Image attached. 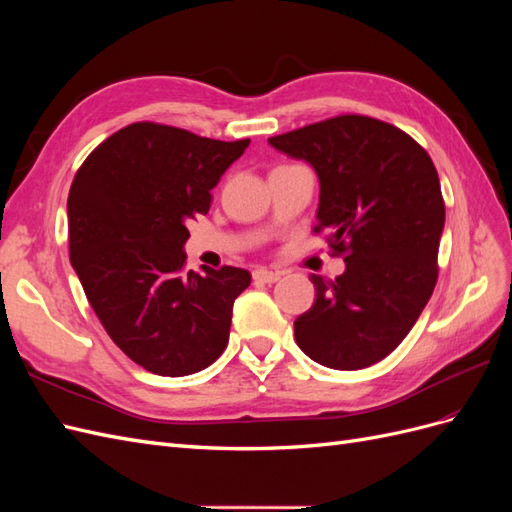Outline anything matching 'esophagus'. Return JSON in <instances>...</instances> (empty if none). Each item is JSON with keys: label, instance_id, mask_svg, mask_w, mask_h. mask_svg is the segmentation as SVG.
<instances>
[{"label": "esophagus", "instance_id": "esophagus-1", "mask_svg": "<svg viewBox=\"0 0 512 512\" xmlns=\"http://www.w3.org/2000/svg\"><path fill=\"white\" fill-rule=\"evenodd\" d=\"M280 273L277 271H269V269H256L254 271V280L256 282H262V284H273V282H277L280 280Z\"/></svg>", "mask_w": 512, "mask_h": 512}]
</instances>
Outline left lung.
Instances as JSON below:
<instances>
[{
    "label": "left lung",
    "mask_w": 512,
    "mask_h": 512,
    "mask_svg": "<svg viewBox=\"0 0 512 512\" xmlns=\"http://www.w3.org/2000/svg\"><path fill=\"white\" fill-rule=\"evenodd\" d=\"M320 181L318 226L346 271L320 275L316 301L294 320L309 359L363 369L389 356L414 327L438 282L444 198L438 170L412 136L365 115H339L269 138Z\"/></svg>",
    "instance_id": "obj_1"
}]
</instances>
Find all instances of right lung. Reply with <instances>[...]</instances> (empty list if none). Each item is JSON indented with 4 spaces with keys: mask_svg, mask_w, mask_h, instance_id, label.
Segmentation results:
<instances>
[{
    "mask_svg": "<svg viewBox=\"0 0 512 512\" xmlns=\"http://www.w3.org/2000/svg\"><path fill=\"white\" fill-rule=\"evenodd\" d=\"M250 138L213 141L138 121L108 136L68 194L70 262L121 352L158 376H190L224 352L245 269L183 273L188 224Z\"/></svg>",
    "mask_w": 512,
    "mask_h": 512,
    "instance_id": "add662e5",
    "label": "right lung"
}]
</instances>
